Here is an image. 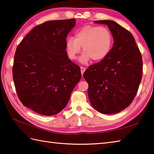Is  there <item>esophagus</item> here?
<instances>
[{
    "label": "esophagus",
    "mask_w": 154,
    "mask_h": 154,
    "mask_svg": "<svg viewBox=\"0 0 154 154\" xmlns=\"http://www.w3.org/2000/svg\"><path fill=\"white\" fill-rule=\"evenodd\" d=\"M86 70V69L83 67H81V74L83 75V73L85 72V71Z\"/></svg>",
    "instance_id": "esophagus-1"
}]
</instances>
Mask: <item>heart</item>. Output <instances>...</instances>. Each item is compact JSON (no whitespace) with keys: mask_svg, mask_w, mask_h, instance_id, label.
I'll return each instance as SVG.
<instances>
[{"mask_svg":"<svg viewBox=\"0 0 154 154\" xmlns=\"http://www.w3.org/2000/svg\"><path fill=\"white\" fill-rule=\"evenodd\" d=\"M113 42L112 32L108 28L87 25L75 32V38H68L65 48L69 58L75 60L82 47L80 61L85 63L91 60H103L110 53Z\"/></svg>","mask_w":154,"mask_h":154,"instance_id":"heart-1","label":"heart"}]
</instances>
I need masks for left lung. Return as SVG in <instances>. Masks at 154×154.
<instances>
[{
  "mask_svg": "<svg viewBox=\"0 0 154 154\" xmlns=\"http://www.w3.org/2000/svg\"><path fill=\"white\" fill-rule=\"evenodd\" d=\"M107 25L114 38L106 58L86 69L88 96L93 107L111 114L128 106L138 92L142 77V57L132 34L112 20H97Z\"/></svg>",
  "mask_w": 154,
  "mask_h": 154,
  "instance_id": "8db88e82",
  "label": "left lung"
}]
</instances>
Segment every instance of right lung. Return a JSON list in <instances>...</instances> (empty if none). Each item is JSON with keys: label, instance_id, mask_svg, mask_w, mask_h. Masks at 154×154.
Listing matches in <instances>:
<instances>
[{"label": "right lung", "instance_id": "right-lung-1", "mask_svg": "<svg viewBox=\"0 0 154 154\" xmlns=\"http://www.w3.org/2000/svg\"><path fill=\"white\" fill-rule=\"evenodd\" d=\"M75 19L45 22L26 35L15 52L12 75L23 105L44 116L63 110L81 78V68L66 51Z\"/></svg>", "mask_w": 154, "mask_h": 154}]
</instances>
